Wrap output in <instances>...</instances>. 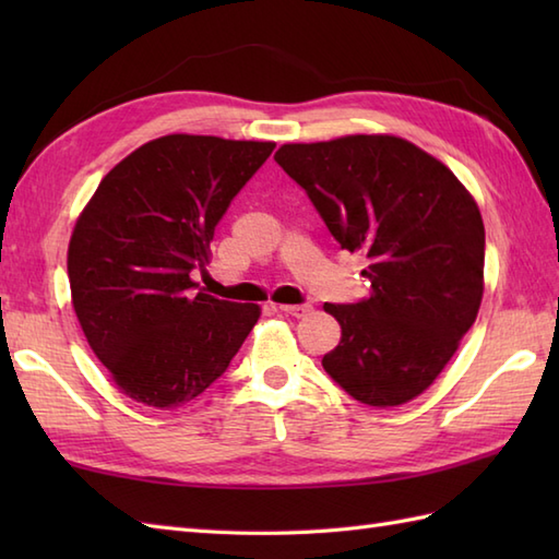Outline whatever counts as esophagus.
Masks as SVG:
<instances>
[{"instance_id":"esophagus-1","label":"esophagus","mask_w":559,"mask_h":559,"mask_svg":"<svg viewBox=\"0 0 559 559\" xmlns=\"http://www.w3.org/2000/svg\"><path fill=\"white\" fill-rule=\"evenodd\" d=\"M278 310L283 314H290V317H307L312 312V305H278Z\"/></svg>"}]
</instances>
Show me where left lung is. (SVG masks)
I'll return each instance as SVG.
<instances>
[{
	"instance_id": "obj_1",
	"label": "left lung",
	"mask_w": 559,
	"mask_h": 559,
	"mask_svg": "<svg viewBox=\"0 0 559 559\" xmlns=\"http://www.w3.org/2000/svg\"><path fill=\"white\" fill-rule=\"evenodd\" d=\"M273 158L310 194L338 245L367 259L370 298L324 302L341 324L324 370L374 408L420 396L480 310L476 199L442 160L394 134L283 144Z\"/></svg>"
}]
</instances>
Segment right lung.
Here are the masks:
<instances>
[{"label": "right lung", "instance_id": "obj_1", "mask_svg": "<svg viewBox=\"0 0 559 559\" xmlns=\"http://www.w3.org/2000/svg\"><path fill=\"white\" fill-rule=\"evenodd\" d=\"M273 141L168 134L103 177L69 240L71 305L124 396L170 411L228 370L261 317L254 302L194 293V269Z\"/></svg>", "mask_w": 559, "mask_h": 559}]
</instances>
